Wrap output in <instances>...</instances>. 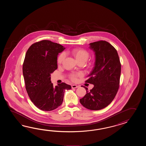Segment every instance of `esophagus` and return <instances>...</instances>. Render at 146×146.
<instances>
[{
  "mask_svg": "<svg viewBox=\"0 0 146 146\" xmlns=\"http://www.w3.org/2000/svg\"><path fill=\"white\" fill-rule=\"evenodd\" d=\"M72 89H74V88H79V86H77V85H76V84H72Z\"/></svg>",
  "mask_w": 146,
  "mask_h": 146,
  "instance_id": "1",
  "label": "esophagus"
}]
</instances>
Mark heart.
<instances>
[{"label":"heart","mask_w":146,"mask_h":146,"mask_svg":"<svg viewBox=\"0 0 146 146\" xmlns=\"http://www.w3.org/2000/svg\"><path fill=\"white\" fill-rule=\"evenodd\" d=\"M71 54L74 56L77 62H85L87 61L89 57V53L86 50L81 48H74L71 51ZM65 58V54L64 53H62L59 55L57 58L58 64H61ZM82 74L81 73H78L77 74H72V79L73 80H76L77 77L81 76Z\"/></svg>","instance_id":"b5f03b06"}]
</instances>
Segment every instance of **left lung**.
Segmentation results:
<instances>
[{
  "instance_id": "obj_1",
  "label": "left lung",
  "mask_w": 146,
  "mask_h": 146,
  "mask_svg": "<svg viewBox=\"0 0 146 146\" xmlns=\"http://www.w3.org/2000/svg\"><path fill=\"white\" fill-rule=\"evenodd\" d=\"M89 48L95 55V62L87 82L94 85L86 90V95L80 99L84 108L99 110L109 106L117 92L121 72V65L117 50L111 44L100 40L89 44Z\"/></svg>"
}]
</instances>
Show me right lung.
<instances>
[{
  "label": "right lung",
  "mask_w": 146,
  "mask_h": 146,
  "mask_svg": "<svg viewBox=\"0 0 146 146\" xmlns=\"http://www.w3.org/2000/svg\"><path fill=\"white\" fill-rule=\"evenodd\" d=\"M65 47L50 40H43L29 47L23 64L25 89L37 108L50 111L61 106L66 90L71 86L62 82L54 87L50 74L57 69V56Z\"/></svg>",
  "instance_id": "obj_1"
}]
</instances>
